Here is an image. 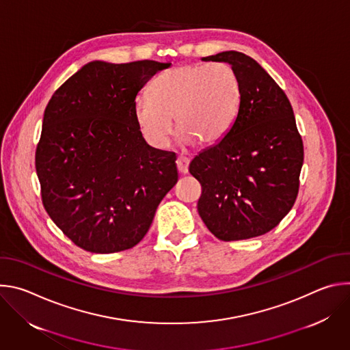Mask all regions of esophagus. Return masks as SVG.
I'll use <instances>...</instances> for the list:
<instances>
[{
  "label": "esophagus",
  "instance_id": "esophagus-1",
  "mask_svg": "<svg viewBox=\"0 0 350 350\" xmlns=\"http://www.w3.org/2000/svg\"><path fill=\"white\" fill-rule=\"evenodd\" d=\"M177 165V170L180 174H187L188 173V166H189V161L184 157H178L176 161Z\"/></svg>",
  "mask_w": 350,
  "mask_h": 350
}]
</instances>
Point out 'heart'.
I'll list each match as a JSON object with an SVG mask.
<instances>
[{
	"label": "heart",
	"instance_id": "heart-1",
	"mask_svg": "<svg viewBox=\"0 0 350 350\" xmlns=\"http://www.w3.org/2000/svg\"><path fill=\"white\" fill-rule=\"evenodd\" d=\"M239 105V83L232 68L223 62L181 65L157 76L151 96H138L134 118L144 138L166 148L173 122L181 144L208 146L230 129Z\"/></svg>",
	"mask_w": 350,
	"mask_h": 350
}]
</instances>
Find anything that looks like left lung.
I'll use <instances>...</instances> for the list:
<instances>
[{
	"label": "left lung",
	"mask_w": 350,
	"mask_h": 350,
	"mask_svg": "<svg viewBox=\"0 0 350 350\" xmlns=\"http://www.w3.org/2000/svg\"><path fill=\"white\" fill-rule=\"evenodd\" d=\"M202 61L232 68L239 105L224 137L189 163L202 185L198 213L221 241L263 235L278 226L297 196L304 142L291 103L251 57L224 51Z\"/></svg>",
	"instance_id": "8db88e82"
}]
</instances>
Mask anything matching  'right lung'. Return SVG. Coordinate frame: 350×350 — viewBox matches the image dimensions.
<instances>
[{"label":"right lung","instance_id":"right-lung-1","mask_svg":"<svg viewBox=\"0 0 350 350\" xmlns=\"http://www.w3.org/2000/svg\"><path fill=\"white\" fill-rule=\"evenodd\" d=\"M169 66L88 62L45 108L36 151L42 205L87 252L137 245L178 180L176 154L148 145L134 118L139 90Z\"/></svg>","mask_w":350,"mask_h":350}]
</instances>
